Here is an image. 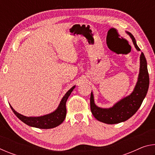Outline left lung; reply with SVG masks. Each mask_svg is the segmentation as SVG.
Here are the masks:
<instances>
[{
	"instance_id": "obj_1",
	"label": "left lung",
	"mask_w": 155,
	"mask_h": 155,
	"mask_svg": "<svg viewBox=\"0 0 155 155\" xmlns=\"http://www.w3.org/2000/svg\"><path fill=\"white\" fill-rule=\"evenodd\" d=\"M132 39L137 51L140 48L136 44L135 39L130 33H128ZM149 87V74L145 56L141 52L140 56V71L138 81L133 93L109 109H102L94 104L92 92L90 96V108L93 115L98 121L109 124L124 122L132 117L141 107Z\"/></svg>"
}]
</instances>
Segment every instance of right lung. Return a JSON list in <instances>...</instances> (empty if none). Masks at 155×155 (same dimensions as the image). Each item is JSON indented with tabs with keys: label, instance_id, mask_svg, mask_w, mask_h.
Masks as SVG:
<instances>
[{
	"label": "right lung",
	"instance_id": "add662e5",
	"mask_svg": "<svg viewBox=\"0 0 155 155\" xmlns=\"http://www.w3.org/2000/svg\"><path fill=\"white\" fill-rule=\"evenodd\" d=\"M75 86L72 87L68 92L63 97L61 103H60L58 108L55 111L51 113V114L43 115L40 117H26L24 115L18 114L11 107V109L14 113V114L19 118L21 121L25 123L30 127H33L39 128H52L56 127L64 122L66 115V103L67 99L70 96V94L72 93V90H74Z\"/></svg>",
	"mask_w": 155,
	"mask_h": 155
}]
</instances>
